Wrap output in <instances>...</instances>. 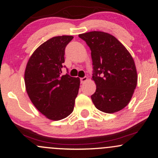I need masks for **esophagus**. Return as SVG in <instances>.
I'll return each instance as SVG.
<instances>
[{
  "instance_id": "esophagus-1",
  "label": "esophagus",
  "mask_w": 158,
  "mask_h": 158,
  "mask_svg": "<svg viewBox=\"0 0 158 158\" xmlns=\"http://www.w3.org/2000/svg\"><path fill=\"white\" fill-rule=\"evenodd\" d=\"M88 80V77H81V83H85V82L87 81Z\"/></svg>"
}]
</instances>
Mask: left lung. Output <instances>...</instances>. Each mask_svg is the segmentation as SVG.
I'll list each match as a JSON object with an SVG mask.
<instances>
[{"label":"left lung","mask_w":158,"mask_h":158,"mask_svg":"<svg viewBox=\"0 0 158 158\" xmlns=\"http://www.w3.org/2000/svg\"><path fill=\"white\" fill-rule=\"evenodd\" d=\"M91 51L93 77L96 85L91 96L95 106L115 113L130 101L137 86V74L130 53L116 37L103 31L79 34Z\"/></svg>","instance_id":"obj_1"}]
</instances>
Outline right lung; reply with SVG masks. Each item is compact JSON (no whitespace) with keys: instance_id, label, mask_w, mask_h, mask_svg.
<instances>
[{"instance_id":"right-lung-1","label":"right lung","mask_w":158,"mask_h":158,"mask_svg":"<svg viewBox=\"0 0 158 158\" xmlns=\"http://www.w3.org/2000/svg\"><path fill=\"white\" fill-rule=\"evenodd\" d=\"M73 36L49 39L32 54L26 68L24 81L30 100L51 120L66 118L73 111L80 79L62 75L64 49ZM68 71V69H67Z\"/></svg>"}]
</instances>
